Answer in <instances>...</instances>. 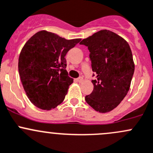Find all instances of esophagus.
<instances>
[{
  "label": "esophagus",
  "mask_w": 153,
  "mask_h": 153,
  "mask_svg": "<svg viewBox=\"0 0 153 153\" xmlns=\"http://www.w3.org/2000/svg\"><path fill=\"white\" fill-rule=\"evenodd\" d=\"M75 81H76L77 82H81V81H83V78L82 77H80V78H76V79H75Z\"/></svg>",
  "instance_id": "34e87169"
}]
</instances>
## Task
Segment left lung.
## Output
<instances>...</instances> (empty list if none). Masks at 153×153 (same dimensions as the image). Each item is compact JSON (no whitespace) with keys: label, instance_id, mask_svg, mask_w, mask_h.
Returning a JSON list of instances; mask_svg holds the SVG:
<instances>
[{"label":"left lung","instance_id":"8db88e82","mask_svg":"<svg viewBox=\"0 0 153 153\" xmlns=\"http://www.w3.org/2000/svg\"><path fill=\"white\" fill-rule=\"evenodd\" d=\"M80 44L88 47L92 69L96 74V79L92 81L93 90L85 97L86 103L97 112H109L118 106L129 89L135 70L129 45L106 29L85 38Z\"/></svg>","mask_w":153,"mask_h":153}]
</instances>
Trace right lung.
Returning a JSON list of instances; mask_svg holds the SVG:
<instances>
[{"label": "right lung", "mask_w": 153, "mask_h": 153, "mask_svg": "<svg viewBox=\"0 0 153 153\" xmlns=\"http://www.w3.org/2000/svg\"><path fill=\"white\" fill-rule=\"evenodd\" d=\"M81 40H67L42 30L24 46L18 60V72L26 94L35 106L49 110L63 102L73 83L66 70L65 56Z\"/></svg>", "instance_id": "1"}]
</instances>
